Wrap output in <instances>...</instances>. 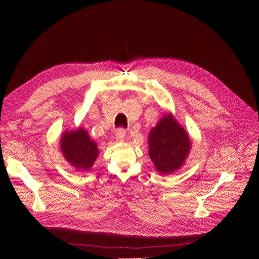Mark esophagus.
Instances as JSON below:
<instances>
[{"mask_svg": "<svg viewBox=\"0 0 259 259\" xmlns=\"http://www.w3.org/2000/svg\"><path fill=\"white\" fill-rule=\"evenodd\" d=\"M115 138L116 140H120V142H122V140H124L125 138V130L124 128H117L116 133H115Z\"/></svg>", "mask_w": 259, "mask_h": 259, "instance_id": "obj_1", "label": "esophagus"}]
</instances>
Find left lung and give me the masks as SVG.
<instances>
[{
    "label": "left lung",
    "instance_id": "8db88e82",
    "mask_svg": "<svg viewBox=\"0 0 259 259\" xmlns=\"http://www.w3.org/2000/svg\"><path fill=\"white\" fill-rule=\"evenodd\" d=\"M149 155L155 168L169 174L184 164L191 143L186 131L170 114L163 116L149 134Z\"/></svg>",
    "mask_w": 259,
    "mask_h": 259
}]
</instances>
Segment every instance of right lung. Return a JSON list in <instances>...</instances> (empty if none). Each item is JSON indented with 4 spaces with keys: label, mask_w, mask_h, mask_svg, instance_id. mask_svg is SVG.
<instances>
[{
    "label": "right lung",
    "mask_w": 259,
    "mask_h": 259,
    "mask_svg": "<svg viewBox=\"0 0 259 259\" xmlns=\"http://www.w3.org/2000/svg\"><path fill=\"white\" fill-rule=\"evenodd\" d=\"M60 144L65 159L77 169H90L98 155L97 145L83 128L66 132Z\"/></svg>",
    "instance_id": "add662e5"
}]
</instances>
